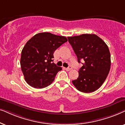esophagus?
I'll return each instance as SVG.
<instances>
[{
	"label": "esophagus",
	"mask_w": 125,
	"mask_h": 125,
	"mask_svg": "<svg viewBox=\"0 0 125 125\" xmlns=\"http://www.w3.org/2000/svg\"><path fill=\"white\" fill-rule=\"evenodd\" d=\"M66 70H67V71H70L71 70V69H72V67H71V66H69V67H67V68H66V69H65Z\"/></svg>",
	"instance_id": "34e87169"
}]
</instances>
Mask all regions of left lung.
Returning a JSON list of instances; mask_svg holds the SVG:
<instances>
[{
  "instance_id": "left-lung-1",
  "label": "left lung",
  "mask_w": 125,
  "mask_h": 125,
  "mask_svg": "<svg viewBox=\"0 0 125 125\" xmlns=\"http://www.w3.org/2000/svg\"><path fill=\"white\" fill-rule=\"evenodd\" d=\"M78 58L82 61L77 79L73 84L81 92L89 93L98 89L109 74L111 56L107 44L95 34H82L68 37Z\"/></svg>"
}]
</instances>
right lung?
Segmentation results:
<instances>
[{
  "label": "right lung",
  "instance_id": "right-lung-1",
  "mask_svg": "<svg viewBox=\"0 0 125 125\" xmlns=\"http://www.w3.org/2000/svg\"><path fill=\"white\" fill-rule=\"evenodd\" d=\"M67 41L65 36L41 32L31 38L21 51V66L26 82L31 87L49 86L62 67L53 63L54 51Z\"/></svg>",
  "mask_w": 125,
  "mask_h": 125
}]
</instances>
